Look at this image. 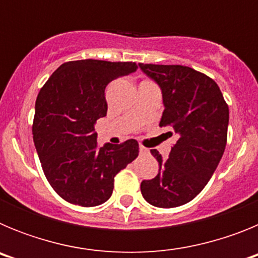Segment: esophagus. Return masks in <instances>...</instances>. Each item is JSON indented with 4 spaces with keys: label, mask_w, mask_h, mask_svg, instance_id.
Instances as JSON below:
<instances>
[{
    "label": "esophagus",
    "mask_w": 258,
    "mask_h": 258,
    "mask_svg": "<svg viewBox=\"0 0 258 258\" xmlns=\"http://www.w3.org/2000/svg\"><path fill=\"white\" fill-rule=\"evenodd\" d=\"M140 152L142 155H145V154H149V150L146 149V147H143V146H140Z\"/></svg>",
    "instance_id": "34e87169"
}]
</instances>
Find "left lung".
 Masks as SVG:
<instances>
[{
  "label": "left lung",
  "instance_id": "obj_1",
  "mask_svg": "<svg viewBox=\"0 0 258 258\" xmlns=\"http://www.w3.org/2000/svg\"><path fill=\"white\" fill-rule=\"evenodd\" d=\"M163 92L165 109L160 127H168L177 142L169 159L159 163V174L142 181L141 192L147 203L159 208H174L191 202L206 187L222 157L227 142L229 106L213 79L179 64L140 63Z\"/></svg>",
  "mask_w": 258,
  "mask_h": 258
}]
</instances>
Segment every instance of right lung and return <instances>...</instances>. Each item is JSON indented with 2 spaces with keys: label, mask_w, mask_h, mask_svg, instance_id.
Masks as SVG:
<instances>
[{
  "label": "right lung",
  "mask_w": 258,
  "mask_h": 258,
  "mask_svg": "<svg viewBox=\"0 0 258 258\" xmlns=\"http://www.w3.org/2000/svg\"><path fill=\"white\" fill-rule=\"evenodd\" d=\"M137 68L134 61H66L41 88L33 141L45 177L66 202L81 207L107 202L115 175L140 154L136 140L99 147L94 131L107 113L106 86Z\"/></svg>",
  "instance_id": "add662e5"
}]
</instances>
